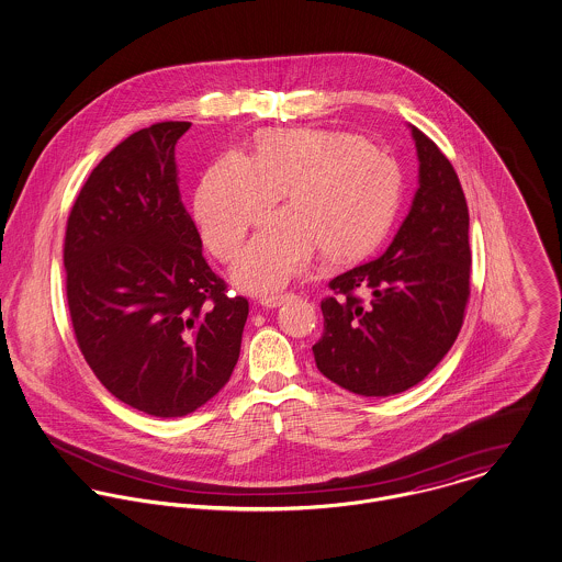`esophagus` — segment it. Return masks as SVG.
Segmentation results:
<instances>
[{
	"instance_id": "esophagus-1",
	"label": "esophagus",
	"mask_w": 562,
	"mask_h": 562,
	"mask_svg": "<svg viewBox=\"0 0 562 562\" xmlns=\"http://www.w3.org/2000/svg\"><path fill=\"white\" fill-rule=\"evenodd\" d=\"M290 299V294H277V296H263L259 301V305L266 306V308H277V306L283 305L285 301Z\"/></svg>"
}]
</instances>
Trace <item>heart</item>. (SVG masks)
<instances>
[{"mask_svg": "<svg viewBox=\"0 0 562 562\" xmlns=\"http://www.w3.org/2000/svg\"><path fill=\"white\" fill-rule=\"evenodd\" d=\"M288 191L234 268V281L268 294L288 285L324 251L333 261L367 254L389 232L402 193L397 160L362 137L324 128L263 133L254 156L221 154L195 193L205 247L223 261Z\"/></svg>", "mask_w": 562, "mask_h": 562, "instance_id": "obj_1", "label": "heart"}]
</instances>
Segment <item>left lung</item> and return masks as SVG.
Masks as SVG:
<instances>
[{
	"label": "left lung",
	"mask_w": 562,
	"mask_h": 562,
	"mask_svg": "<svg viewBox=\"0 0 562 562\" xmlns=\"http://www.w3.org/2000/svg\"><path fill=\"white\" fill-rule=\"evenodd\" d=\"M418 189L389 249L335 277L317 369L362 397L418 384L451 350L470 296L468 205L451 160L409 124Z\"/></svg>",
	"instance_id": "8db88e82"
}]
</instances>
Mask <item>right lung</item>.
<instances>
[{
  "label": "right lung",
  "instance_id": "1",
  "mask_svg": "<svg viewBox=\"0 0 562 562\" xmlns=\"http://www.w3.org/2000/svg\"><path fill=\"white\" fill-rule=\"evenodd\" d=\"M191 122H160L117 144L70 210L66 296L79 350L131 408L173 418L229 380L249 303L207 266L178 189L176 144Z\"/></svg>",
  "mask_w": 562,
  "mask_h": 562
}]
</instances>
